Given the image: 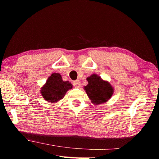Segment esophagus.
<instances>
[{
	"label": "esophagus",
	"mask_w": 159,
	"mask_h": 159,
	"mask_svg": "<svg viewBox=\"0 0 159 159\" xmlns=\"http://www.w3.org/2000/svg\"><path fill=\"white\" fill-rule=\"evenodd\" d=\"M73 85L75 88H80V85H81V83H80V80H76L75 81H74Z\"/></svg>",
	"instance_id": "obj_1"
}]
</instances>
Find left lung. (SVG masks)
I'll return each instance as SVG.
<instances>
[{"mask_svg":"<svg viewBox=\"0 0 159 159\" xmlns=\"http://www.w3.org/2000/svg\"><path fill=\"white\" fill-rule=\"evenodd\" d=\"M88 84L84 89L91 102L95 105L107 102L114 93V88L108 81L103 80L97 74L88 77Z\"/></svg>","mask_w":159,"mask_h":159,"instance_id":"obj_1","label":"left lung"}]
</instances>
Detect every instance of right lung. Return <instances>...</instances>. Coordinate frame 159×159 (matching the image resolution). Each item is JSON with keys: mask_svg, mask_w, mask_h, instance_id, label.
Listing matches in <instances>:
<instances>
[{"mask_svg": "<svg viewBox=\"0 0 159 159\" xmlns=\"http://www.w3.org/2000/svg\"><path fill=\"white\" fill-rule=\"evenodd\" d=\"M72 88V84L68 81H63L59 73H53L41 88L40 93L48 103H56L63 99L67 91Z\"/></svg>", "mask_w": 159, "mask_h": 159, "instance_id": "1", "label": "right lung"}]
</instances>
